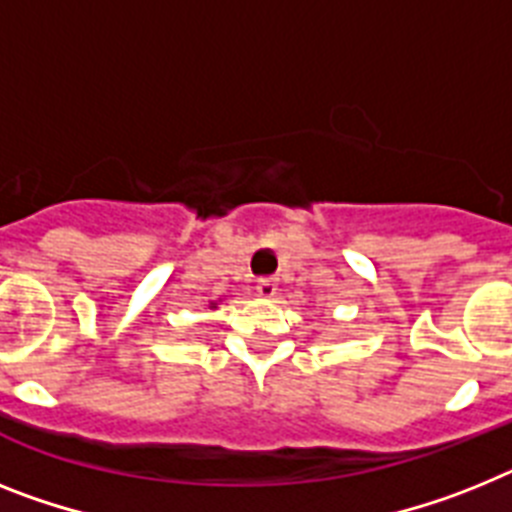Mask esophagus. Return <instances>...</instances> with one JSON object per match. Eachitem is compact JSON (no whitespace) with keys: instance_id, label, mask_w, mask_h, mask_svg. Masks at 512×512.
<instances>
[{"instance_id":"34e87169","label":"esophagus","mask_w":512,"mask_h":512,"mask_svg":"<svg viewBox=\"0 0 512 512\" xmlns=\"http://www.w3.org/2000/svg\"><path fill=\"white\" fill-rule=\"evenodd\" d=\"M276 291H278L276 278H260V281H257V294L265 296V299L276 296Z\"/></svg>"}]
</instances>
